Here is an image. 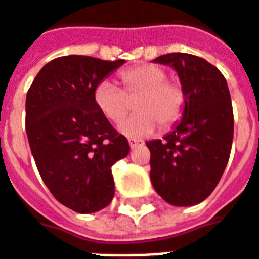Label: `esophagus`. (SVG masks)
Returning <instances> with one entry per match:
<instances>
[{"label": "esophagus", "instance_id": "1", "mask_svg": "<svg viewBox=\"0 0 259 259\" xmlns=\"http://www.w3.org/2000/svg\"><path fill=\"white\" fill-rule=\"evenodd\" d=\"M128 142H130V146H131V149L137 147V146L143 145V141H141V139H128Z\"/></svg>", "mask_w": 259, "mask_h": 259}]
</instances>
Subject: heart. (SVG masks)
<instances>
[{
    "mask_svg": "<svg viewBox=\"0 0 259 259\" xmlns=\"http://www.w3.org/2000/svg\"><path fill=\"white\" fill-rule=\"evenodd\" d=\"M121 89L102 81L94 93L95 104L112 122H120L137 101L138 113L121 122L128 137H147L158 128L169 130L180 121L187 105V93L179 79L168 77V71L157 64H141L118 73Z\"/></svg>",
    "mask_w": 259,
    "mask_h": 259,
    "instance_id": "1",
    "label": "heart"
}]
</instances>
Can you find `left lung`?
<instances>
[{"instance_id":"1","label":"left lung","mask_w":259,"mask_h":259,"mask_svg":"<svg viewBox=\"0 0 259 259\" xmlns=\"http://www.w3.org/2000/svg\"><path fill=\"white\" fill-rule=\"evenodd\" d=\"M154 61L176 69L187 105L174 131L146 143L151 183L170 205H196L213 192L228 164L233 139L228 84L213 64L198 56L169 53Z\"/></svg>"}]
</instances>
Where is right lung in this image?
<instances>
[{
	"mask_svg": "<svg viewBox=\"0 0 259 259\" xmlns=\"http://www.w3.org/2000/svg\"><path fill=\"white\" fill-rule=\"evenodd\" d=\"M124 60L63 56L35 76L26 98V131L35 164L49 191L77 213L112 202V166L130 145L101 112L97 85Z\"/></svg>",
	"mask_w": 259,
	"mask_h": 259,
	"instance_id": "1",
	"label": "right lung"
}]
</instances>
